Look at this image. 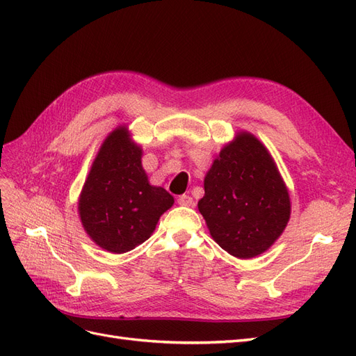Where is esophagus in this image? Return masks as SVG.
Segmentation results:
<instances>
[{
	"label": "esophagus",
	"instance_id": "esophagus-1",
	"mask_svg": "<svg viewBox=\"0 0 356 356\" xmlns=\"http://www.w3.org/2000/svg\"><path fill=\"white\" fill-rule=\"evenodd\" d=\"M193 203H195V200H193L191 196L182 195L178 197V204H181V207H193Z\"/></svg>",
	"mask_w": 356,
	"mask_h": 356
}]
</instances>
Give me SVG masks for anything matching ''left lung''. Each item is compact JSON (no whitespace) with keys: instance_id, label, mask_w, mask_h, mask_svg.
<instances>
[{"instance_id":"1","label":"left lung","mask_w":356,"mask_h":356,"mask_svg":"<svg viewBox=\"0 0 356 356\" xmlns=\"http://www.w3.org/2000/svg\"><path fill=\"white\" fill-rule=\"evenodd\" d=\"M197 207L212 239L236 258L266 252L286 227L288 188L260 139L241 131L212 161Z\"/></svg>"}]
</instances>
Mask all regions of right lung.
Segmentation results:
<instances>
[{"label":"right lung","instance_id":"1","mask_svg":"<svg viewBox=\"0 0 356 356\" xmlns=\"http://www.w3.org/2000/svg\"><path fill=\"white\" fill-rule=\"evenodd\" d=\"M143 148L126 124L117 126L96 154L79 197V217L102 250L123 254L145 242L172 204L163 187L152 186L141 163Z\"/></svg>","mask_w":356,"mask_h":356}]
</instances>
